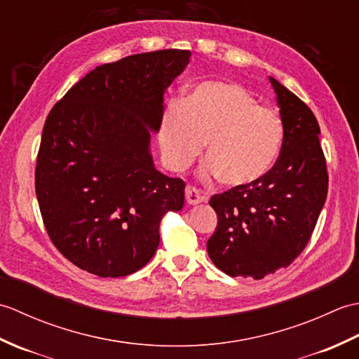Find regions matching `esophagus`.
I'll list each match as a JSON object with an SVG mask.
<instances>
[{"mask_svg":"<svg viewBox=\"0 0 359 359\" xmlns=\"http://www.w3.org/2000/svg\"><path fill=\"white\" fill-rule=\"evenodd\" d=\"M185 199L188 205H199L202 203L207 197L201 191V189H197L194 187H187L185 189Z\"/></svg>","mask_w":359,"mask_h":359,"instance_id":"34e87169","label":"esophagus"}]
</instances>
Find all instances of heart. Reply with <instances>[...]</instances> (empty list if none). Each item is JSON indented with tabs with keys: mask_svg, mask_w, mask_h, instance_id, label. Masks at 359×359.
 I'll use <instances>...</instances> for the list:
<instances>
[{
	"mask_svg": "<svg viewBox=\"0 0 359 359\" xmlns=\"http://www.w3.org/2000/svg\"><path fill=\"white\" fill-rule=\"evenodd\" d=\"M284 128L270 108L259 106L248 90L234 83L205 81L182 102L166 106L158 143L166 166L185 171L207 142L205 179L247 187L270 172L279 156Z\"/></svg>",
	"mask_w": 359,
	"mask_h": 359,
	"instance_id": "obj_1",
	"label": "heart"
}]
</instances>
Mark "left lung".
<instances>
[{
	"label": "left lung",
	"mask_w": 359,
	"mask_h": 359,
	"mask_svg": "<svg viewBox=\"0 0 359 359\" xmlns=\"http://www.w3.org/2000/svg\"><path fill=\"white\" fill-rule=\"evenodd\" d=\"M270 83L284 128L276 163L253 185L210 201L217 226L208 256L231 278L262 279L292 264L310 241L329 188L316 117L278 80Z\"/></svg>",
	"instance_id": "8db88e82"
}]
</instances>
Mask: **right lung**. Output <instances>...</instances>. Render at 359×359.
<instances>
[{"label":"right lung","instance_id":"obj_1","mask_svg":"<svg viewBox=\"0 0 359 359\" xmlns=\"http://www.w3.org/2000/svg\"><path fill=\"white\" fill-rule=\"evenodd\" d=\"M191 52L137 53L97 66L46 120L35 191L60 253L100 278L128 276L149 262L160 220L180 211L185 184L154 166L163 94Z\"/></svg>","mask_w":359,"mask_h":359}]
</instances>
